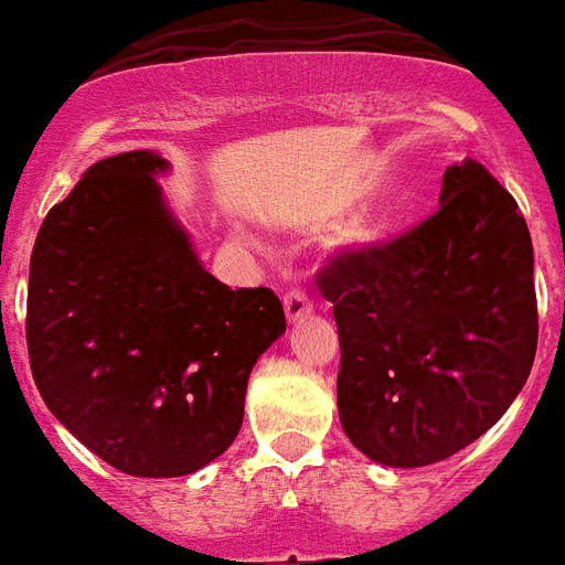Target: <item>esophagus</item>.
Instances as JSON below:
<instances>
[{"label":"esophagus","instance_id":"34e87169","mask_svg":"<svg viewBox=\"0 0 565 565\" xmlns=\"http://www.w3.org/2000/svg\"><path fill=\"white\" fill-rule=\"evenodd\" d=\"M282 302H286L288 322L302 320V317H308L311 311H315V300H311V297H308L302 288H291V291L286 294V300H282Z\"/></svg>","mask_w":565,"mask_h":565}]
</instances>
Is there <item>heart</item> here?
Masks as SVG:
<instances>
[{"mask_svg": "<svg viewBox=\"0 0 565 565\" xmlns=\"http://www.w3.org/2000/svg\"><path fill=\"white\" fill-rule=\"evenodd\" d=\"M377 234H380V228L374 223H363L360 225V228L354 231V239L360 245H369V243H374V239H377Z\"/></svg>", "mask_w": 565, "mask_h": 565, "instance_id": "heart-1", "label": "heart"}]
</instances>
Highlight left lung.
I'll return each mask as SVG.
<instances>
[{"instance_id": "8db88e82", "label": "left lung", "mask_w": 565, "mask_h": 565, "mask_svg": "<svg viewBox=\"0 0 565 565\" xmlns=\"http://www.w3.org/2000/svg\"><path fill=\"white\" fill-rule=\"evenodd\" d=\"M340 334L337 408L365 457L417 469L457 455L512 406L537 351L534 250L514 196L475 159L440 209L320 271Z\"/></svg>"}]
</instances>
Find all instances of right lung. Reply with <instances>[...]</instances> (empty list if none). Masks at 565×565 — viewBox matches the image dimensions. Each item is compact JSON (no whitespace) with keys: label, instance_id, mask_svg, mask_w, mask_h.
<instances>
[{"label":"right lung","instance_id":"1","mask_svg":"<svg viewBox=\"0 0 565 565\" xmlns=\"http://www.w3.org/2000/svg\"><path fill=\"white\" fill-rule=\"evenodd\" d=\"M153 151L96 162L36 234L28 356L45 406L134 477L209 466L243 426L250 369L282 331L271 288L231 291L168 211Z\"/></svg>","mask_w":565,"mask_h":565}]
</instances>
